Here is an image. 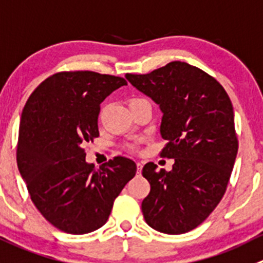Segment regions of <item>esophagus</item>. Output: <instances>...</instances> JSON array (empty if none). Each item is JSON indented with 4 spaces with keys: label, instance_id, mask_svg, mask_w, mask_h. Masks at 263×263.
Wrapping results in <instances>:
<instances>
[{
    "label": "esophagus",
    "instance_id": "esophagus-1",
    "mask_svg": "<svg viewBox=\"0 0 263 263\" xmlns=\"http://www.w3.org/2000/svg\"><path fill=\"white\" fill-rule=\"evenodd\" d=\"M136 165H137V173H141V170H142V163L141 162H137L136 163Z\"/></svg>",
    "mask_w": 263,
    "mask_h": 263
}]
</instances>
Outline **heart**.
I'll return each instance as SVG.
<instances>
[{"instance_id":"obj_1","label":"heart","mask_w":263,"mask_h":263,"mask_svg":"<svg viewBox=\"0 0 263 263\" xmlns=\"http://www.w3.org/2000/svg\"><path fill=\"white\" fill-rule=\"evenodd\" d=\"M134 100H136V99H132V100H131V101H134ZM131 101H129V103H131ZM135 147H136V146H135V145H128V149L134 150V149H135Z\"/></svg>"}]
</instances>
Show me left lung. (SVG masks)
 <instances>
[{
    "instance_id": "1",
    "label": "left lung",
    "mask_w": 263,
    "mask_h": 263,
    "mask_svg": "<svg viewBox=\"0 0 263 263\" xmlns=\"http://www.w3.org/2000/svg\"><path fill=\"white\" fill-rule=\"evenodd\" d=\"M134 87L162 110L160 157L172 170L146 163L150 193L141 210L150 228L171 235L198 228L222 199L238 153L234 110L225 88L212 76L182 61L147 74H126Z\"/></svg>"
}]
</instances>
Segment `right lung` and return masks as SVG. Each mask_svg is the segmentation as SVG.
I'll return each instance as SVG.
<instances>
[{"mask_svg": "<svg viewBox=\"0 0 263 263\" xmlns=\"http://www.w3.org/2000/svg\"><path fill=\"white\" fill-rule=\"evenodd\" d=\"M126 80L90 70L46 78L22 113L16 162L30 199L59 230L87 234L108 221L113 203L136 175V163L114 157L100 170L86 162L99 136L100 104Z\"/></svg>", "mask_w": 263, "mask_h": 263, "instance_id": "add662e5", "label": "right lung"}]
</instances>
